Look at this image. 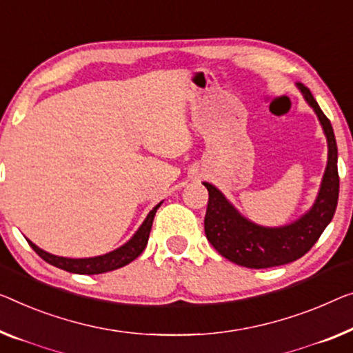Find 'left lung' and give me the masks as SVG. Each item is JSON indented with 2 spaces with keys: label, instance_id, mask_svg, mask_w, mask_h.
Returning <instances> with one entry per match:
<instances>
[{
  "label": "left lung",
  "instance_id": "left-lung-1",
  "mask_svg": "<svg viewBox=\"0 0 353 353\" xmlns=\"http://www.w3.org/2000/svg\"><path fill=\"white\" fill-rule=\"evenodd\" d=\"M296 87L317 115L328 144L327 168L317 196L309 210L282 227H263L244 217L217 187L203 182L209 192L208 210L204 217L206 238L220 255L239 266L261 270L287 265L301 259L317 243L338 206V145L333 126L309 88L303 83H296Z\"/></svg>",
  "mask_w": 353,
  "mask_h": 353
}]
</instances>
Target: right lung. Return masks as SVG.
<instances>
[{"label":"right lung","mask_w":353,"mask_h":353,"mask_svg":"<svg viewBox=\"0 0 353 353\" xmlns=\"http://www.w3.org/2000/svg\"><path fill=\"white\" fill-rule=\"evenodd\" d=\"M161 203L157 204V206L147 214V217L144 219V222L141 223V227L136 230V233L131 236L123 245H120L115 250L108 252V254L104 255L90 256V259H66V256H59L42 250L41 247L31 243L30 239L26 241H28L31 249H33L42 260L47 261L52 266H57L68 272H74V274H103V272L119 270V268L128 265V263L138 259V256L143 254V250L147 245V241H149L155 212L157 209L161 206Z\"/></svg>","instance_id":"add662e5"}]
</instances>
